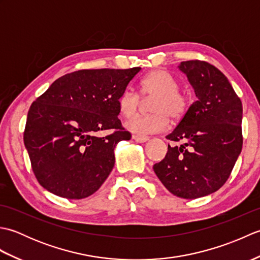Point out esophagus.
Wrapping results in <instances>:
<instances>
[{
    "mask_svg": "<svg viewBox=\"0 0 260 260\" xmlns=\"http://www.w3.org/2000/svg\"><path fill=\"white\" fill-rule=\"evenodd\" d=\"M133 140H134L135 142H137V143H145V142H147L148 140H150V137H147V136H139V135H134V136H133Z\"/></svg>",
    "mask_w": 260,
    "mask_h": 260,
    "instance_id": "esophagus-1",
    "label": "esophagus"
}]
</instances>
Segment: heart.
Returning <instances> with one entry per match:
<instances>
[{
	"mask_svg": "<svg viewBox=\"0 0 260 260\" xmlns=\"http://www.w3.org/2000/svg\"><path fill=\"white\" fill-rule=\"evenodd\" d=\"M179 81L165 70H154L141 80V92L145 97H154L151 104L152 115L133 116L140 106V96L136 91L127 89L121 91L117 99L119 114L131 118L125 127L131 133L145 136L163 132L169 126V117L172 120L182 118L190 106V99L181 91Z\"/></svg>",
	"mask_w": 260,
	"mask_h": 260,
	"instance_id": "heart-1",
	"label": "heart"
}]
</instances>
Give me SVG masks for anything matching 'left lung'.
Listing matches in <instances>:
<instances>
[{
  "label": "left lung",
  "instance_id": "left-lung-1",
  "mask_svg": "<svg viewBox=\"0 0 260 260\" xmlns=\"http://www.w3.org/2000/svg\"><path fill=\"white\" fill-rule=\"evenodd\" d=\"M194 89L193 103L167 139L181 142L153 170L172 194L197 199L221 187L242 148V105L228 78L200 60L178 67Z\"/></svg>",
  "mask_w": 260,
  "mask_h": 260
}]
</instances>
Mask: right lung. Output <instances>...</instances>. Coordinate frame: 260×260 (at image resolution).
Masks as SVG:
<instances>
[{
    "label": "right lung",
    "mask_w": 260,
    "mask_h": 260,
    "mask_svg": "<svg viewBox=\"0 0 260 260\" xmlns=\"http://www.w3.org/2000/svg\"><path fill=\"white\" fill-rule=\"evenodd\" d=\"M141 70L86 69L52 82L27 113L24 145L33 173L49 192L79 200L95 193L115 164L114 150L131 133L117 99ZM115 129L103 138V130Z\"/></svg>",
    "instance_id": "add662e5"
}]
</instances>
